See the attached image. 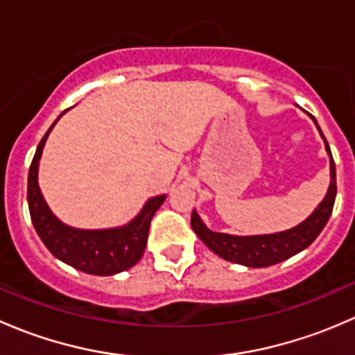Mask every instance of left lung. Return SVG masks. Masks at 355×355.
Segmentation results:
<instances>
[{
  "label": "left lung",
  "mask_w": 355,
  "mask_h": 355,
  "mask_svg": "<svg viewBox=\"0 0 355 355\" xmlns=\"http://www.w3.org/2000/svg\"><path fill=\"white\" fill-rule=\"evenodd\" d=\"M314 120V116H313ZM316 123V120H314ZM318 125V123H316ZM320 128V127H318ZM321 132V130H320ZM323 135V132H321ZM324 139V135H323ZM324 146L330 155V170L331 182L328 189L327 198L316 207L313 214L290 230L278 232L271 235H252V237H237V235L218 234L211 232L206 225L200 221L199 214L192 211L191 225L192 230L198 234V237L204 242L214 254H218L223 259L232 261V263L244 264L249 268H266L271 264L282 263L288 257L295 256L297 252L304 250L314 242V239L321 234L324 225L330 220L336 196V173H335V161H333L330 146L324 139Z\"/></svg>",
  "instance_id": "8db88e82"
}]
</instances>
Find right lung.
<instances>
[{
    "mask_svg": "<svg viewBox=\"0 0 355 355\" xmlns=\"http://www.w3.org/2000/svg\"><path fill=\"white\" fill-rule=\"evenodd\" d=\"M55 123L49 127V130L39 142L34 159L28 168L27 200L35 232L53 256L73 266L75 270L89 275H99V277H108V275L128 270L144 254L149 225L157 207L163 204L164 196L149 199L141 213L125 227L111 228V230H77V228L63 225L46 206L37 185L39 157Z\"/></svg>",
    "mask_w": 355,
    "mask_h": 355,
    "instance_id": "1",
    "label": "right lung"
}]
</instances>
